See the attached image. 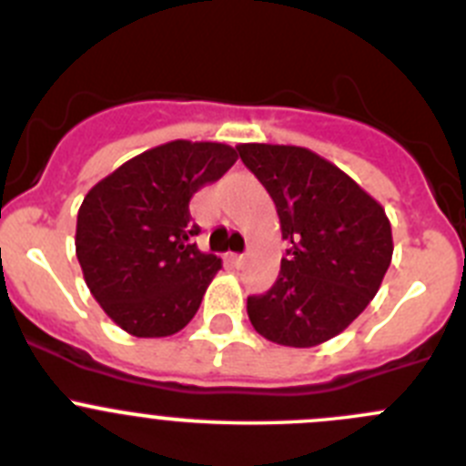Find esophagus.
Wrapping results in <instances>:
<instances>
[{
  "mask_svg": "<svg viewBox=\"0 0 466 466\" xmlns=\"http://www.w3.org/2000/svg\"><path fill=\"white\" fill-rule=\"evenodd\" d=\"M228 258L236 268H242V266H245V254H228Z\"/></svg>",
  "mask_w": 466,
  "mask_h": 466,
  "instance_id": "obj_1",
  "label": "esophagus"
}]
</instances>
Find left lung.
Returning a JSON list of instances; mask_svg holds the SVG:
<instances>
[{"label": "left lung", "instance_id": "left-lung-1", "mask_svg": "<svg viewBox=\"0 0 466 466\" xmlns=\"http://www.w3.org/2000/svg\"><path fill=\"white\" fill-rule=\"evenodd\" d=\"M242 163L273 198L289 242L266 294L247 299L263 339L312 348L355 322L380 289L392 261L385 209L352 177L291 144H238Z\"/></svg>", "mask_w": 466, "mask_h": 466}]
</instances>
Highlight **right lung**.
<instances>
[{
  "instance_id": "1",
  "label": "right lung",
  "mask_w": 466,
  "mask_h": 466,
  "mask_svg": "<svg viewBox=\"0 0 466 466\" xmlns=\"http://www.w3.org/2000/svg\"><path fill=\"white\" fill-rule=\"evenodd\" d=\"M238 154L221 142L160 144L86 193L76 258L90 294L130 336L182 331L200 308L221 258L200 252L193 193L226 175Z\"/></svg>"
}]
</instances>
